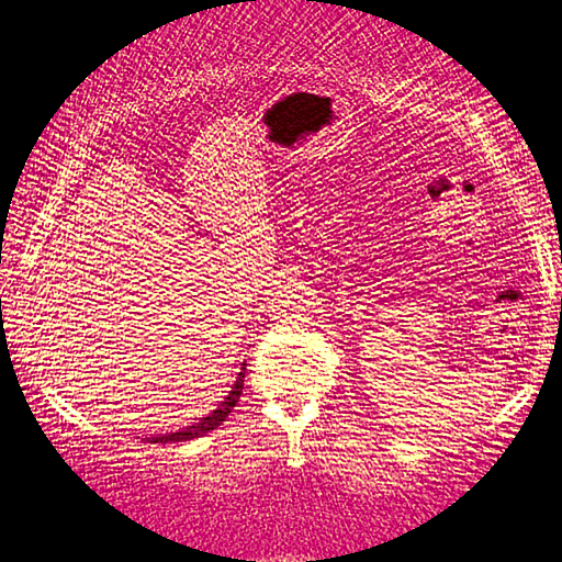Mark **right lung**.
<instances>
[{"mask_svg": "<svg viewBox=\"0 0 562 562\" xmlns=\"http://www.w3.org/2000/svg\"><path fill=\"white\" fill-rule=\"evenodd\" d=\"M244 371H247V367H241V374L239 379H236L234 390L228 392V397L221 402V405L213 409V413L209 417H203V420H199L195 425H188L186 430L180 432H170V436H162V438H153V442H170V440H191V438H201L205 436V432L216 428V425H221L228 417V413L236 407V402H239L241 397V390H244Z\"/></svg>", "mask_w": 562, "mask_h": 562, "instance_id": "1", "label": "right lung"}]
</instances>
